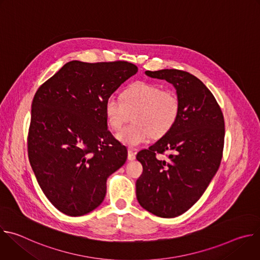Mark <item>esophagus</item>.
<instances>
[{
  "label": "esophagus",
  "instance_id": "34e87169",
  "mask_svg": "<svg viewBox=\"0 0 260 260\" xmlns=\"http://www.w3.org/2000/svg\"><path fill=\"white\" fill-rule=\"evenodd\" d=\"M135 148H128L127 149V158L128 160H134L136 159V152H135Z\"/></svg>",
  "mask_w": 260,
  "mask_h": 260
}]
</instances>
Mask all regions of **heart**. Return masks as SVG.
<instances>
[{
	"label": "heart",
	"instance_id": "obj_1",
	"mask_svg": "<svg viewBox=\"0 0 260 260\" xmlns=\"http://www.w3.org/2000/svg\"><path fill=\"white\" fill-rule=\"evenodd\" d=\"M120 100L109 96L104 112L108 125L113 131H119L132 115L133 122L117 134V139L125 145L137 146L150 137H165L180 116L178 93L173 89H162L156 83L136 82L123 90Z\"/></svg>",
	"mask_w": 260,
	"mask_h": 260
}]
</instances>
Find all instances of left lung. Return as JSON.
Returning a JSON list of instances; mask_svg holds the SVG:
<instances>
[{
    "mask_svg": "<svg viewBox=\"0 0 260 260\" xmlns=\"http://www.w3.org/2000/svg\"><path fill=\"white\" fill-rule=\"evenodd\" d=\"M146 74L176 87L181 110L173 129L137 154L143 173L136 182V194L148 212L173 218L201 199L218 171L224 147V117L213 93L192 74L176 69ZM157 154L168 159L158 160Z\"/></svg>",
    "mask_w": 260,
    "mask_h": 260,
    "instance_id": "8db88e82",
    "label": "left lung"
}]
</instances>
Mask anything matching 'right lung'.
<instances>
[{"label":"right lung","mask_w":260,"mask_h":260,"mask_svg":"<svg viewBox=\"0 0 260 260\" xmlns=\"http://www.w3.org/2000/svg\"><path fill=\"white\" fill-rule=\"evenodd\" d=\"M138 67L124 60L67 62L36 91L27 134L29 164L49 202L82 216L99 207L108 177L127 150L108 129L106 100Z\"/></svg>","instance_id":"obj_1"}]
</instances>
